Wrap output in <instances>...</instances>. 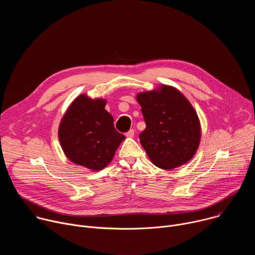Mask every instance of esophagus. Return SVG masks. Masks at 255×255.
<instances>
[{"instance_id":"34e87169","label":"esophagus","mask_w":255,"mask_h":255,"mask_svg":"<svg viewBox=\"0 0 255 255\" xmlns=\"http://www.w3.org/2000/svg\"><path fill=\"white\" fill-rule=\"evenodd\" d=\"M126 136H127L128 138H132V137L134 136V130H133V129L129 130V131L126 133Z\"/></svg>"}]
</instances>
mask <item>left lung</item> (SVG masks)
Listing matches in <instances>:
<instances>
[{
  "label": "left lung",
  "mask_w": 255,
  "mask_h": 255,
  "mask_svg": "<svg viewBox=\"0 0 255 255\" xmlns=\"http://www.w3.org/2000/svg\"><path fill=\"white\" fill-rule=\"evenodd\" d=\"M146 128L139 135L142 147L154 165L172 169L195 155L201 140V125L188 99L170 86L139 93Z\"/></svg>",
  "instance_id": "obj_1"
}]
</instances>
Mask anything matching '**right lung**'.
I'll return each mask as SVG.
<instances>
[{
  "instance_id": "obj_1",
  "label": "right lung",
  "mask_w": 255,
  "mask_h": 255,
  "mask_svg": "<svg viewBox=\"0 0 255 255\" xmlns=\"http://www.w3.org/2000/svg\"><path fill=\"white\" fill-rule=\"evenodd\" d=\"M106 101L83 94L70 104L61 119L58 138L66 157L76 164L101 170L110 163L125 136L105 110Z\"/></svg>"
}]
</instances>
